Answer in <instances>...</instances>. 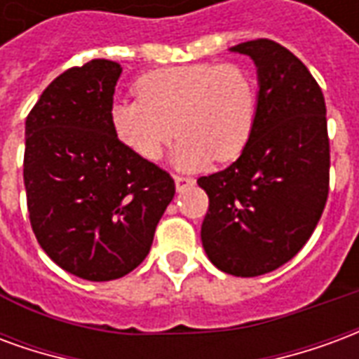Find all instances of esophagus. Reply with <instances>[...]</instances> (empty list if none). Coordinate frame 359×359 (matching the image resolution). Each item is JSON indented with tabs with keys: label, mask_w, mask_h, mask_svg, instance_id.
I'll list each match as a JSON object with an SVG mask.
<instances>
[{
	"label": "esophagus",
	"mask_w": 359,
	"mask_h": 359,
	"mask_svg": "<svg viewBox=\"0 0 359 359\" xmlns=\"http://www.w3.org/2000/svg\"><path fill=\"white\" fill-rule=\"evenodd\" d=\"M194 180L187 179V177H175V187H177V192H184L188 187H192Z\"/></svg>",
	"instance_id": "esophagus-1"
}]
</instances>
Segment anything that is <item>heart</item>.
I'll list each match as a JSON object with an SVG mask.
<instances>
[{"mask_svg": "<svg viewBox=\"0 0 359 359\" xmlns=\"http://www.w3.org/2000/svg\"><path fill=\"white\" fill-rule=\"evenodd\" d=\"M136 102L111 107L118 144L144 161H157L175 133L180 138L171 163L198 171L213 161H233L250 144L259 94L254 73L238 63L163 67L134 82Z\"/></svg>", "mask_w": 359, "mask_h": 359, "instance_id": "obj_1", "label": "heart"}]
</instances>
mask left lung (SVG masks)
<instances>
[{"instance_id": "1", "label": "left lung", "mask_w": 359, "mask_h": 359, "mask_svg": "<svg viewBox=\"0 0 359 359\" xmlns=\"http://www.w3.org/2000/svg\"><path fill=\"white\" fill-rule=\"evenodd\" d=\"M257 69V121L226 169L198 179L210 198L202 244L234 277H257L290 262L309 241L329 194L325 97L294 53L273 40L231 48Z\"/></svg>"}]
</instances>
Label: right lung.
<instances>
[{
    "label": "right lung",
    "instance_id": "1",
    "mask_svg": "<svg viewBox=\"0 0 359 359\" xmlns=\"http://www.w3.org/2000/svg\"><path fill=\"white\" fill-rule=\"evenodd\" d=\"M123 69L92 59L43 90L25 126V188L42 250L74 277L113 280L146 259L175 180L111 130Z\"/></svg>",
    "mask_w": 359,
    "mask_h": 359
}]
</instances>
